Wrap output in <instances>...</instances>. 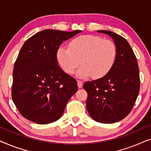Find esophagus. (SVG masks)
Here are the masks:
<instances>
[{
	"label": "esophagus",
	"mask_w": 151,
	"mask_h": 151,
	"mask_svg": "<svg viewBox=\"0 0 151 151\" xmlns=\"http://www.w3.org/2000/svg\"><path fill=\"white\" fill-rule=\"evenodd\" d=\"M77 83H78V88H82V85H83V82L81 81V80H77Z\"/></svg>",
	"instance_id": "esophagus-1"
}]
</instances>
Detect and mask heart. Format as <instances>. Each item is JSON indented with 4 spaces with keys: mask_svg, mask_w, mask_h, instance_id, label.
<instances>
[{
    "mask_svg": "<svg viewBox=\"0 0 151 151\" xmlns=\"http://www.w3.org/2000/svg\"><path fill=\"white\" fill-rule=\"evenodd\" d=\"M117 55V47L113 41L93 35H83L73 39L69 43V49L60 47L56 59L67 74L73 75L81 63L78 77L91 76L93 79H100L113 69Z\"/></svg>",
    "mask_w": 151,
    "mask_h": 151,
    "instance_id": "heart-1",
    "label": "heart"
}]
</instances>
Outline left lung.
I'll use <instances>...</instances> for the list:
<instances>
[{"mask_svg": "<svg viewBox=\"0 0 151 151\" xmlns=\"http://www.w3.org/2000/svg\"><path fill=\"white\" fill-rule=\"evenodd\" d=\"M98 32L113 39L117 55L106 76L84 84L88 94L86 109L94 120L115 123L127 117L133 108L139 91V67L135 53L124 38L110 31Z\"/></svg>", "mask_w": 151, "mask_h": 151, "instance_id": "obj_1", "label": "left lung"}]
</instances>
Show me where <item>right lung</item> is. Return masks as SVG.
<instances>
[{
  "instance_id": "add662e5",
  "label": "right lung",
  "mask_w": 151,
  "mask_h": 151,
  "mask_svg": "<svg viewBox=\"0 0 151 151\" xmlns=\"http://www.w3.org/2000/svg\"><path fill=\"white\" fill-rule=\"evenodd\" d=\"M80 30L45 29L26 40L14 64L12 97L24 117L40 124L56 121L78 91L77 82L59 67L60 45Z\"/></svg>"
}]
</instances>
